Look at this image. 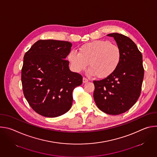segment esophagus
<instances>
[{"label":"esophagus","mask_w":157,"mask_h":157,"mask_svg":"<svg viewBox=\"0 0 157 157\" xmlns=\"http://www.w3.org/2000/svg\"><path fill=\"white\" fill-rule=\"evenodd\" d=\"M82 82H83V83L87 82H88V79H86V78H82Z\"/></svg>","instance_id":"1"}]
</instances>
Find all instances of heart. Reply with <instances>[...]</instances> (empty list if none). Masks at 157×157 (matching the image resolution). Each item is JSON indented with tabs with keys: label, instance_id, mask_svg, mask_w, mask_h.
Wrapping results in <instances>:
<instances>
[{
	"label": "heart",
	"instance_id": "b5f03b06",
	"mask_svg": "<svg viewBox=\"0 0 157 157\" xmlns=\"http://www.w3.org/2000/svg\"><path fill=\"white\" fill-rule=\"evenodd\" d=\"M67 59L73 71H84L89 63V75L105 78L113 74L119 67L121 50L109 40H99L82 44L78 53L70 51Z\"/></svg>",
	"mask_w": 157,
	"mask_h": 157
}]
</instances>
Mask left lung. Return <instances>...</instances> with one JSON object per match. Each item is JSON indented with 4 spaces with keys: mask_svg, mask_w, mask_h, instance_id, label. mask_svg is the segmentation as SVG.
<instances>
[{
    "mask_svg": "<svg viewBox=\"0 0 157 157\" xmlns=\"http://www.w3.org/2000/svg\"><path fill=\"white\" fill-rule=\"evenodd\" d=\"M113 37L121 50L116 71L100 81H94V99L98 107L109 115H119L130 109L138 100L144 75L142 55L136 43L118 33Z\"/></svg>",
    "mask_w": 157,
    "mask_h": 157,
    "instance_id": "obj_1",
    "label": "left lung"
}]
</instances>
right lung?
Wrapping results in <instances>:
<instances>
[{
	"label": "right lung",
	"mask_w": 157,
	"mask_h": 157,
	"mask_svg": "<svg viewBox=\"0 0 157 157\" xmlns=\"http://www.w3.org/2000/svg\"><path fill=\"white\" fill-rule=\"evenodd\" d=\"M71 47L69 41L40 40L24 55L21 77L24 94L41 116L58 117L71 107L73 89L82 82V76L71 71L66 59Z\"/></svg>",
	"instance_id": "obj_1"
}]
</instances>
